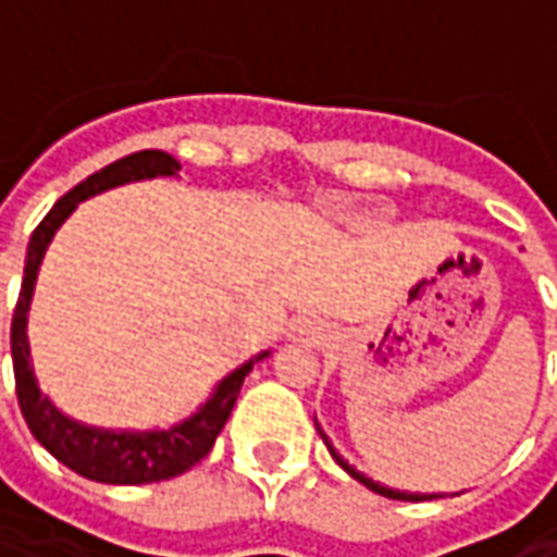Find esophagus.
<instances>
[{"mask_svg": "<svg viewBox=\"0 0 557 557\" xmlns=\"http://www.w3.org/2000/svg\"><path fill=\"white\" fill-rule=\"evenodd\" d=\"M292 334L298 339H313V343H319V339H325V327L313 322V319H298L295 327H292Z\"/></svg>", "mask_w": 557, "mask_h": 557, "instance_id": "esophagus-1", "label": "esophagus"}]
</instances>
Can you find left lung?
Listing matches in <instances>:
<instances>
[{
	"label": "left lung",
	"mask_w": 557,
	"mask_h": 557,
	"mask_svg": "<svg viewBox=\"0 0 557 557\" xmlns=\"http://www.w3.org/2000/svg\"><path fill=\"white\" fill-rule=\"evenodd\" d=\"M313 420H315V418H313ZM315 430H319V435H322V442L327 444V450H331V456H334V462H337V466L343 468V471H346L349 478H355V480H358V483H363L367 490H373L375 495H385V498H397V502H432V498H444V492H406V490H391V486H385V483H379V480L367 478L363 471H358V468H355V466H349V462H346V459H343V456L337 454V447L331 444V438H327L325 432H322V426H319V423H315ZM454 495H456V492H454Z\"/></svg>",
	"instance_id": "obj_1"
}]
</instances>
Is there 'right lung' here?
Instances as JSON below:
<instances>
[{
	"instance_id": "add662e5",
	"label": "right lung",
	"mask_w": 557,
	"mask_h": 557,
	"mask_svg": "<svg viewBox=\"0 0 557 557\" xmlns=\"http://www.w3.org/2000/svg\"><path fill=\"white\" fill-rule=\"evenodd\" d=\"M182 163L158 151L146 148L137 154L115 160L101 172L89 175L86 182H79L74 190H67L50 214L38 223V230L32 232L29 247H26V268H23V286H20L17 307L11 319V358H14V382H17L20 411L29 423L32 435L50 450V454L77 471L79 478L98 480V483H113V486H139V483H158L184 474L187 468H194L208 450L214 447V438L226 426L232 414V406L242 394V385L247 373L253 370V363L265 361L271 351H259L250 361H244L238 370L223 375L211 397L190 414V418L172 423L166 430H107V426H91L83 420H74L71 414L55 406L47 397L35 379L29 349V307L41 271L44 253L53 242L59 226L65 223L79 202H86L91 196L113 190L131 182H151V178H172L178 175Z\"/></svg>"
}]
</instances>
